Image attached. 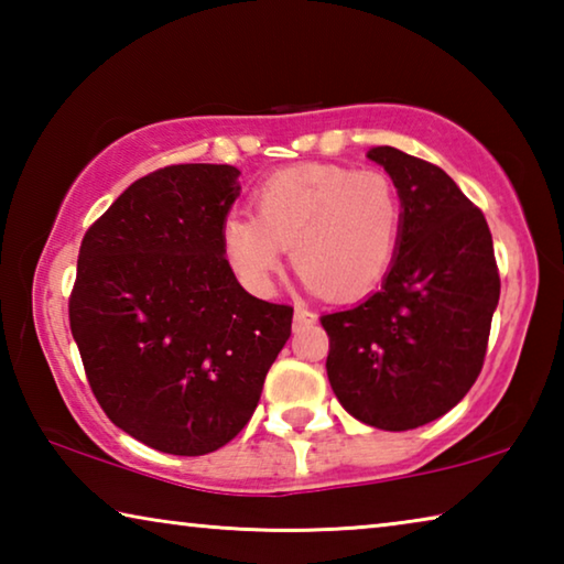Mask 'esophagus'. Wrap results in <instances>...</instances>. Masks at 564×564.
Returning <instances> with one entry per match:
<instances>
[{
	"mask_svg": "<svg viewBox=\"0 0 564 564\" xmlns=\"http://www.w3.org/2000/svg\"><path fill=\"white\" fill-rule=\"evenodd\" d=\"M295 326H313L318 321L316 311H311L308 305H295Z\"/></svg>",
	"mask_w": 564,
	"mask_h": 564,
	"instance_id": "esophagus-1",
	"label": "esophagus"
}]
</instances>
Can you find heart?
<instances>
[{"instance_id": "b5f03b06", "label": "heart", "mask_w": 564, "mask_h": 564, "mask_svg": "<svg viewBox=\"0 0 564 564\" xmlns=\"http://www.w3.org/2000/svg\"><path fill=\"white\" fill-rule=\"evenodd\" d=\"M256 216L228 214L226 261L248 291L269 293L291 248L295 271L328 299H360L395 261L403 206L386 174L338 164L283 169L256 188Z\"/></svg>"}]
</instances>
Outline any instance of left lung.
Returning <instances> with one entry per match:
<instances>
[{
	"label": "left lung",
	"mask_w": 564,
	"mask_h": 564,
	"mask_svg": "<svg viewBox=\"0 0 564 564\" xmlns=\"http://www.w3.org/2000/svg\"><path fill=\"white\" fill-rule=\"evenodd\" d=\"M368 159L393 178L403 231L383 285L321 318L326 370L360 423L413 431L460 403L480 376L500 275L488 221L441 166L393 147Z\"/></svg>",
	"instance_id": "1"
}]
</instances>
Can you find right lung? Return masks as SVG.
<instances>
[{
  "label": "right lung",
  "instance_id": "obj_1",
  "mask_svg": "<svg viewBox=\"0 0 564 564\" xmlns=\"http://www.w3.org/2000/svg\"><path fill=\"white\" fill-rule=\"evenodd\" d=\"M228 164L133 181L84 236L69 326L104 413L169 455H206L243 431L291 336V305L248 293L221 226L241 194Z\"/></svg>",
  "mask_w": 564,
  "mask_h": 564
}]
</instances>
